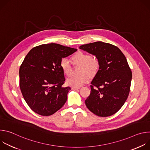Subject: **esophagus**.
<instances>
[{
  "instance_id": "1",
  "label": "esophagus",
  "mask_w": 150,
  "mask_h": 150,
  "mask_svg": "<svg viewBox=\"0 0 150 150\" xmlns=\"http://www.w3.org/2000/svg\"><path fill=\"white\" fill-rule=\"evenodd\" d=\"M80 88V87H72V90H78V89H79Z\"/></svg>"
}]
</instances>
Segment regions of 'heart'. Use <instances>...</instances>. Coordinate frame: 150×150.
<instances>
[{
	"instance_id": "b5f03b06",
	"label": "heart",
	"mask_w": 150,
	"mask_h": 150,
	"mask_svg": "<svg viewBox=\"0 0 150 150\" xmlns=\"http://www.w3.org/2000/svg\"><path fill=\"white\" fill-rule=\"evenodd\" d=\"M71 62L74 65H81L79 76L69 77L66 81L67 83L70 86L79 87L87 82L90 77L94 76L99 71L100 63L96 57H92L90 54L79 51L71 57ZM59 66L63 73L69 76L72 71V67L69 62L65 58H62Z\"/></svg>"
}]
</instances>
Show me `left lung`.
Segmentation results:
<instances>
[{
    "label": "left lung",
    "instance_id": "obj_1",
    "mask_svg": "<svg viewBox=\"0 0 150 150\" xmlns=\"http://www.w3.org/2000/svg\"><path fill=\"white\" fill-rule=\"evenodd\" d=\"M80 49L95 55L100 63L98 72L90 85L91 93L85 103L100 117L110 116L123 106L129 96L131 69L123 53L116 46L102 41L83 45Z\"/></svg>",
    "mask_w": 150,
    "mask_h": 150
}]
</instances>
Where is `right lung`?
<instances>
[{
    "mask_svg": "<svg viewBox=\"0 0 150 150\" xmlns=\"http://www.w3.org/2000/svg\"><path fill=\"white\" fill-rule=\"evenodd\" d=\"M77 50L50 43L33 48L19 68V87L24 100L36 113L50 116L67 100L71 87H63L65 76L59 62Z\"/></svg>",
    "mask_w": 150,
    "mask_h": 150,
    "instance_id": "add662e5",
    "label": "right lung"
}]
</instances>
